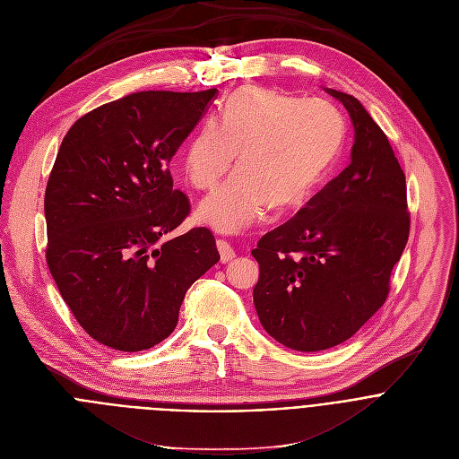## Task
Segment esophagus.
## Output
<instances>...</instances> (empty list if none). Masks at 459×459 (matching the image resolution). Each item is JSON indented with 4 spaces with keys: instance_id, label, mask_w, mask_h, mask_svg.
<instances>
[{
    "instance_id": "1",
    "label": "esophagus",
    "mask_w": 459,
    "mask_h": 459,
    "mask_svg": "<svg viewBox=\"0 0 459 459\" xmlns=\"http://www.w3.org/2000/svg\"><path fill=\"white\" fill-rule=\"evenodd\" d=\"M217 249L221 253L222 262H230L231 258H235V249L231 247V244L226 238H217Z\"/></svg>"
}]
</instances>
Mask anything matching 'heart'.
<instances>
[{
    "label": "heart",
    "instance_id": "heart-1",
    "mask_svg": "<svg viewBox=\"0 0 459 459\" xmlns=\"http://www.w3.org/2000/svg\"><path fill=\"white\" fill-rule=\"evenodd\" d=\"M343 137L345 119L327 101H302L262 86L237 90L182 155L192 185L212 190L238 153V171L201 204V219L221 231H240L267 206H302L334 164Z\"/></svg>",
    "mask_w": 459,
    "mask_h": 459
}]
</instances>
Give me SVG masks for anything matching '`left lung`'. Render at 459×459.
<instances>
[{"label":"left lung","instance_id":"left-lung-1","mask_svg":"<svg viewBox=\"0 0 459 459\" xmlns=\"http://www.w3.org/2000/svg\"><path fill=\"white\" fill-rule=\"evenodd\" d=\"M327 94L351 116V164L251 251L260 324L306 352L345 342L385 304L411 230L405 173L387 135L358 100Z\"/></svg>","mask_w":459,"mask_h":459}]
</instances>
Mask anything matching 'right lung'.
<instances>
[{
    "label": "right lung",
    "instance_id": "obj_1",
    "mask_svg": "<svg viewBox=\"0 0 459 459\" xmlns=\"http://www.w3.org/2000/svg\"><path fill=\"white\" fill-rule=\"evenodd\" d=\"M215 94L135 91L79 117L59 146L47 264L74 318L107 347L135 352L168 338L188 288L221 260L208 228L164 240L192 212L169 160Z\"/></svg>",
    "mask_w": 459,
    "mask_h": 459
}]
</instances>
